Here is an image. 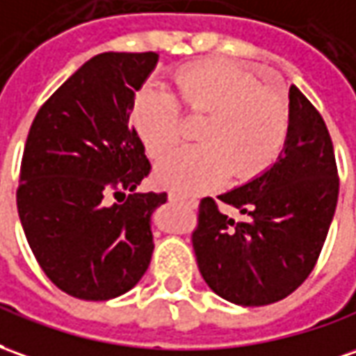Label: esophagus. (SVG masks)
<instances>
[{"mask_svg": "<svg viewBox=\"0 0 356 356\" xmlns=\"http://www.w3.org/2000/svg\"><path fill=\"white\" fill-rule=\"evenodd\" d=\"M168 200L170 202H182V203H188V205H195V200L193 197H190V195H184V193H178V192H168Z\"/></svg>", "mask_w": 356, "mask_h": 356, "instance_id": "obj_1", "label": "esophagus"}]
</instances>
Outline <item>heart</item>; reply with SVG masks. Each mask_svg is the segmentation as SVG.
I'll list each match as a JSON object with an SVG mask.
<instances>
[{"mask_svg":"<svg viewBox=\"0 0 356 356\" xmlns=\"http://www.w3.org/2000/svg\"><path fill=\"white\" fill-rule=\"evenodd\" d=\"M174 81L180 103L170 90L153 85L141 87L131 102L134 127L153 159H163L180 141L182 108L205 116L197 131L202 145L182 147L159 166L163 186L203 192L219 186L229 172L250 180L275 163L291 124L279 90L259 85L248 70L219 60L182 67Z\"/></svg>","mask_w":356,"mask_h":356,"instance_id":"b5f03b06","label":"heart"}]
</instances>
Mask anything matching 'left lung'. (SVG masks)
<instances>
[{"instance_id":"obj_1","label":"left lung","mask_w":356,"mask_h":356,"mask_svg":"<svg viewBox=\"0 0 356 356\" xmlns=\"http://www.w3.org/2000/svg\"><path fill=\"white\" fill-rule=\"evenodd\" d=\"M285 153L267 172L219 195L236 222L203 197L192 244L205 283L240 306L283 300L316 267L339 197L333 143L322 114L295 85Z\"/></svg>"}]
</instances>
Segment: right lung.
Masks as SVG:
<instances>
[{
    "instance_id": "1",
    "label": "right lung",
    "mask_w": 356,
    "mask_h": 356,
    "mask_svg": "<svg viewBox=\"0 0 356 356\" xmlns=\"http://www.w3.org/2000/svg\"><path fill=\"white\" fill-rule=\"evenodd\" d=\"M154 51H104L36 112L24 143L17 209L46 277L81 300H110L139 283L153 256L151 215L163 193H137L151 172L129 126Z\"/></svg>"
}]
</instances>
